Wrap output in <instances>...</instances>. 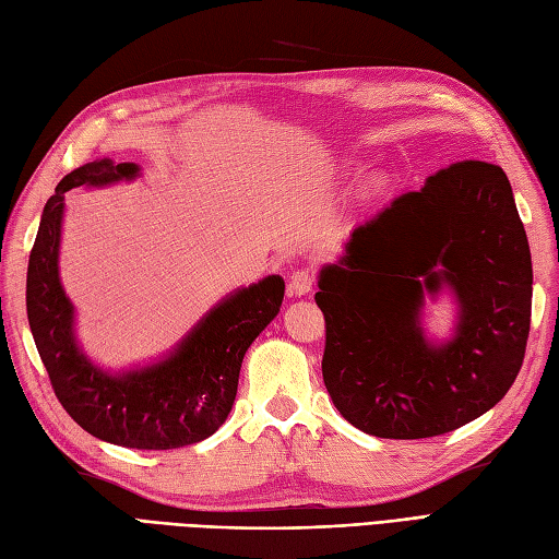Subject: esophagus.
<instances>
[{
    "mask_svg": "<svg viewBox=\"0 0 559 559\" xmlns=\"http://www.w3.org/2000/svg\"><path fill=\"white\" fill-rule=\"evenodd\" d=\"M312 273L310 270H296L289 277V294L292 296H306L312 292Z\"/></svg>",
    "mask_w": 559,
    "mask_h": 559,
    "instance_id": "obj_1",
    "label": "esophagus"
}]
</instances>
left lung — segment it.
Here are the masks:
<instances>
[{
  "label": "left lung",
  "instance_id": "1",
  "mask_svg": "<svg viewBox=\"0 0 559 559\" xmlns=\"http://www.w3.org/2000/svg\"><path fill=\"white\" fill-rule=\"evenodd\" d=\"M532 253L510 180L487 162L437 171L353 230L317 277L322 376L341 416L385 440H424L487 414L515 383L532 322ZM449 290L444 342L419 322Z\"/></svg>",
  "mask_w": 559,
  "mask_h": 559
}]
</instances>
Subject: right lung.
Listing matches in <instances>:
<instances>
[{"label": "right lung", "instance_id": "1", "mask_svg": "<svg viewBox=\"0 0 559 559\" xmlns=\"http://www.w3.org/2000/svg\"><path fill=\"white\" fill-rule=\"evenodd\" d=\"M139 176V164L100 159L60 180L29 251L25 304L37 353L74 424L103 442L159 451L202 442L225 424L249 345L280 312L284 280L267 275L230 292L150 365L119 371L96 365L74 334L78 312L58 270L66 192L129 183Z\"/></svg>", "mask_w": 559, "mask_h": 559}]
</instances>
